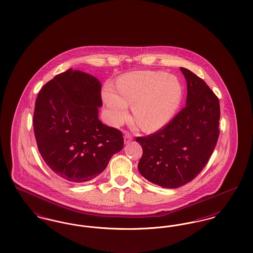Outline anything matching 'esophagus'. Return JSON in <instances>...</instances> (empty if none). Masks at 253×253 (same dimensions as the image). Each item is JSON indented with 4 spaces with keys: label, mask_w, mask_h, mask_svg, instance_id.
<instances>
[{
    "label": "esophagus",
    "mask_w": 253,
    "mask_h": 253,
    "mask_svg": "<svg viewBox=\"0 0 253 253\" xmlns=\"http://www.w3.org/2000/svg\"><path fill=\"white\" fill-rule=\"evenodd\" d=\"M132 139V134L130 132H126L124 134V142L129 143Z\"/></svg>",
    "instance_id": "1"
}]
</instances>
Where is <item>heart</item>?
Wrapping results in <instances>:
<instances>
[{"label":"heart","instance_id":"b5f03b06","mask_svg":"<svg viewBox=\"0 0 253 253\" xmlns=\"http://www.w3.org/2000/svg\"><path fill=\"white\" fill-rule=\"evenodd\" d=\"M115 92L106 87L103 98L110 121L119 125L128 117L132 105V121L143 132H153L165 125L180 101L179 83L165 73H128L121 77Z\"/></svg>","mask_w":253,"mask_h":253}]
</instances>
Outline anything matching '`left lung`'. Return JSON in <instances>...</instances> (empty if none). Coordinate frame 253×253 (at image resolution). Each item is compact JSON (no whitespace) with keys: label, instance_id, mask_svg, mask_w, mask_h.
<instances>
[{"label":"left lung","instance_id":"8db88e82","mask_svg":"<svg viewBox=\"0 0 253 253\" xmlns=\"http://www.w3.org/2000/svg\"><path fill=\"white\" fill-rule=\"evenodd\" d=\"M180 69L187 81L186 106L157 132L135 138L143 150L138 162L140 174L169 189L179 188L200 173L220 132L216 95L194 73Z\"/></svg>","mask_w":253,"mask_h":253}]
</instances>
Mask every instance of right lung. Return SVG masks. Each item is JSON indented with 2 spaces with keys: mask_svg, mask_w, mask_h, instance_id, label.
I'll return each mask as SVG.
<instances>
[{
  "mask_svg": "<svg viewBox=\"0 0 253 253\" xmlns=\"http://www.w3.org/2000/svg\"><path fill=\"white\" fill-rule=\"evenodd\" d=\"M100 92L96 78L70 68L38 94L33 116L38 149L62 180L84 183L96 178L123 148L122 132L97 118Z\"/></svg>",
  "mask_w": 253,
  "mask_h": 253,
  "instance_id": "add662e5",
  "label": "right lung"
}]
</instances>
